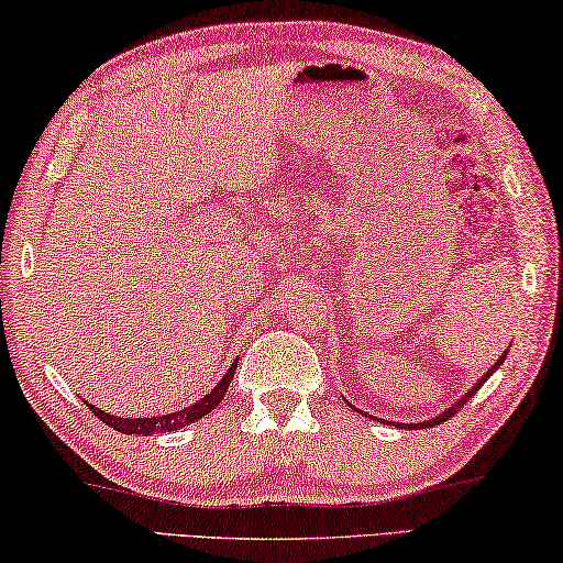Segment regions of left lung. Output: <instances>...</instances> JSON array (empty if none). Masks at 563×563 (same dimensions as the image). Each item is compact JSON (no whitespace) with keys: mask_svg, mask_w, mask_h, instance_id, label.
Instances as JSON below:
<instances>
[{"mask_svg":"<svg viewBox=\"0 0 563 563\" xmlns=\"http://www.w3.org/2000/svg\"><path fill=\"white\" fill-rule=\"evenodd\" d=\"M504 356H506V352H504ZM504 356H501V358H499V362H496V364H494V366L489 368V372H486V374L482 376V382H478V384L474 386V389H472V391H466V394L462 396V399H459V401L454 404V407H449V409H446L444 413H439V417H437V419H429V421H423V423H421V427H437V423H441V421H446V419H451V417H454V413H456L459 409H462V407H464V404L468 401V396H474V394L478 391V386H482V384H484L486 379H489V376H492V374L496 372V368H499V366H501V362H504ZM407 427H409V429H417V427H413V423H407Z\"/></svg>","mask_w":563,"mask_h":563,"instance_id":"1","label":"left lung"}]
</instances>
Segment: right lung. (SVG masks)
I'll use <instances>...</instances> for the list:
<instances>
[{
  "label": "right lung",
  "mask_w": 563,
  "mask_h": 563,
  "mask_svg": "<svg viewBox=\"0 0 563 563\" xmlns=\"http://www.w3.org/2000/svg\"><path fill=\"white\" fill-rule=\"evenodd\" d=\"M236 372V362L229 366V372L224 374V379H221L214 389H211L205 399H199L197 404H191L189 409H181L177 413H164V417H152V419H119V417H112V413H104L97 407L89 409L91 413H95L97 419H101L107 423V427H112L117 431H122V434H142V437H150V434H162V431H174L179 427H187V423L197 421L201 417H207V413H211L217 409V404L221 401V396L227 394L229 384H232V376Z\"/></svg>",
  "instance_id": "obj_1"
}]
</instances>
